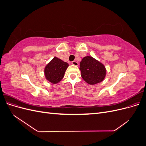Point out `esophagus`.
<instances>
[{
  "label": "esophagus",
  "instance_id": "esophagus-1",
  "mask_svg": "<svg viewBox=\"0 0 146 146\" xmlns=\"http://www.w3.org/2000/svg\"><path fill=\"white\" fill-rule=\"evenodd\" d=\"M72 64H73L74 66H78V62L77 61H72Z\"/></svg>",
  "mask_w": 146,
  "mask_h": 146
}]
</instances>
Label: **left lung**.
Instances as JSON below:
<instances>
[{"label": "left lung", "instance_id": "left-lung-1", "mask_svg": "<svg viewBox=\"0 0 146 146\" xmlns=\"http://www.w3.org/2000/svg\"><path fill=\"white\" fill-rule=\"evenodd\" d=\"M81 76L90 85H95L104 80L106 75L103 64L91 56L84 57L80 63Z\"/></svg>", "mask_w": 146, "mask_h": 146}]
</instances>
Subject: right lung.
<instances>
[{
  "label": "right lung",
  "instance_id": "right-lung-1",
  "mask_svg": "<svg viewBox=\"0 0 146 146\" xmlns=\"http://www.w3.org/2000/svg\"><path fill=\"white\" fill-rule=\"evenodd\" d=\"M68 66L69 64L66 62L54 57L45 68L44 74L46 79L52 83H58L63 78Z\"/></svg>",
  "mask_w": 146,
  "mask_h": 146
}]
</instances>
